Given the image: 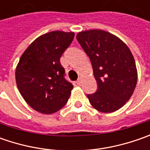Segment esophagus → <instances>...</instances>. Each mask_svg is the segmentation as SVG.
Listing matches in <instances>:
<instances>
[{
    "mask_svg": "<svg viewBox=\"0 0 150 150\" xmlns=\"http://www.w3.org/2000/svg\"><path fill=\"white\" fill-rule=\"evenodd\" d=\"M81 83H82V78H78V81L76 82V83L78 84V85H80V84H81Z\"/></svg>",
    "mask_w": 150,
    "mask_h": 150,
    "instance_id": "esophagus-1",
    "label": "esophagus"
}]
</instances>
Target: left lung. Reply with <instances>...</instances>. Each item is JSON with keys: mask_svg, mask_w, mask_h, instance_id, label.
Instances as JSON below:
<instances>
[{"mask_svg": "<svg viewBox=\"0 0 150 150\" xmlns=\"http://www.w3.org/2000/svg\"><path fill=\"white\" fill-rule=\"evenodd\" d=\"M88 56L98 89L87 97L95 109L112 112L129 100L137 83L134 58L127 45L103 30H89L77 35Z\"/></svg>", "mask_w": 150, "mask_h": 150, "instance_id": "obj_1", "label": "left lung"}]
</instances>
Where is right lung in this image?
<instances>
[{"label": "right lung", "instance_id": "obj_1", "mask_svg": "<svg viewBox=\"0 0 150 150\" xmlns=\"http://www.w3.org/2000/svg\"><path fill=\"white\" fill-rule=\"evenodd\" d=\"M74 32L54 31L37 38L21 57L16 69L18 90L36 111L51 114L65 106L73 88L65 78L60 57Z\"/></svg>", "mask_w": 150, "mask_h": 150}]
</instances>
